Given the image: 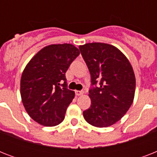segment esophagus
Listing matches in <instances>:
<instances>
[{"mask_svg":"<svg viewBox=\"0 0 157 157\" xmlns=\"http://www.w3.org/2000/svg\"><path fill=\"white\" fill-rule=\"evenodd\" d=\"M83 91H80V90H76L75 91V94H76V96H80L81 95V94H83Z\"/></svg>","mask_w":157,"mask_h":157,"instance_id":"34e87169","label":"esophagus"}]
</instances>
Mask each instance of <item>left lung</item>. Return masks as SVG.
I'll list each match as a JSON object with an SVG mask.
<instances>
[{
	"instance_id": "8db88e82",
	"label": "left lung",
	"mask_w": 157,
	"mask_h": 157,
	"mask_svg": "<svg viewBox=\"0 0 157 157\" xmlns=\"http://www.w3.org/2000/svg\"><path fill=\"white\" fill-rule=\"evenodd\" d=\"M91 76V105L83 116L94 126L108 127L121 119L131 106L135 76L131 64L117 48L105 43L79 46Z\"/></svg>"
}]
</instances>
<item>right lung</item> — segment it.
I'll return each mask as SVG.
<instances>
[{"mask_svg":"<svg viewBox=\"0 0 157 157\" xmlns=\"http://www.w3.org/2000/svg\"><path fill=\"white\" fill-rule=\"evenodd\" d=\"M79 54L71 44L50 45L26 66L21 77V98L28 115L39 124L55 126L64 120L75 96L67 89L65 73Z\"/></svg>","mask_w":157,"mask_h":157,"instance_id":"obj_1","label":"right lung"}]
</instances>
